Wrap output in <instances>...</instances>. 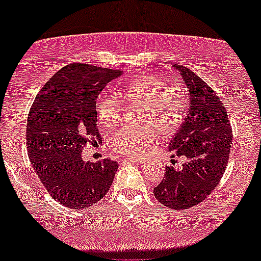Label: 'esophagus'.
Segmentation results:
<instances>
[{"label": "esophagus", "mask_w": 261, "mask_h": 261, "mask_svg": "<svg viewBox=\"0 0 261 261\" xmlns=\"http://www.w3.org/2000/svg\"><path fill=\"white\" fill-rule=\"evenodd\" d=\"M129 161H131V163H135V164H138V165L145 163L143 159H139V158H129Z\"/></svg>", "instance_id": "1"}]
</instances>
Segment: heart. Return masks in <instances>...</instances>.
I'll list each match as a JSON object with an SVG mask.
<instances>
[{"mask_svg":"<svg viewBox=\"0 0 261 261\" xmlns=\"http://www.w3.org/2000/svg\"><path fill=\"white\" fill-rule=\"evenodd\" d=\"M119 97L127 105L142 103L139 126L123 127L110 138L109 147L130 156H143L155 140L158 130L172 134L182 125L187 115L188 101L176 85H167L164 79L143 75L124 84ZM96 117L102 127L115 129L122 117V106L113 96H102L96 102Z\"/></svg>","mask_w":261,"mask_h":261,"instance_id":"1","label":"heart"}]
</instances>
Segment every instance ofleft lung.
Wrapping results in <instances>:
<instances>
[{
	"instance_id": "8db88e82",
	"label": "left lung",
	"mask_w": 261,
	"mask_h": 261,
	"mask_svg": "<svg viewBox=\"0 0 261 261\" xmlns=\"http://www.w3.org/2000/svg\"><path fill=\"white\" fill-rule=\"evenodd\" d=\"M187 84V117L169 142L173 156H185L182 168L166 166L164 179L153 189L156 201L174 210L200 203L220 184L229 161L232 129L222 101L212 87L182 65H174Z\"/></svg>"
}]
</instances>
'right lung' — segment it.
Masks as SVG:
<instances>
[{
	"instance_id": "right-lung-1",
	"label": "right lung",
	"mask_w": 261,
	"mask_h": 261,
	"mask_svg": "<svg viewBox=\"0 0 261 261\" xmlns=\"http://www.w3.org/2000/svg\"><path fill=\"white\" fill-rule=\"evenodd\" d=\"M121 71L69 64L37 94L27 124L28 155L40 182L56 201L86 209L108 193L118 168L115 160H82L87 144L101 142L96 100Z\"/></svg>"
}]
</instances>
